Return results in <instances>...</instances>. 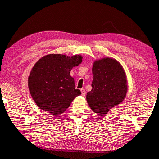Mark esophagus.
<instances>
[{"label": "esophagus", "instance_id": "34e87169", "mask_svg": "<svg viewBox=\"0 0 159 159\" xmlns=\"http://www.w3.org/2000/svg\"><path fill=\"white\" fill-rule=\"evenodd\" d=\"M81 95L82 96H85V94H86V92H85V90L84 89V88H81Z\"/></svg>", "mask_w": 159, "mask_h": 159}]
</instances>
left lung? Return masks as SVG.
Masks as SVG:
<instances>
[{
    "label": "left lung",
    "mask_w": 159,
    "mask_h": 159,
    "mask_svg": "<svg viewBox=\"0 0 159 159\" xmlns=\"http://www.w3.org/2000/svg\"><path fill=\"white\" fill-rule=\"evenodd\" d=\"M92 73V89L87 93L86 99L93 112L104 115L126 96V75L121 64L109 57L95 61Z\"/></svg>",
    "instance_id": "obj_1"
}]
</instances>
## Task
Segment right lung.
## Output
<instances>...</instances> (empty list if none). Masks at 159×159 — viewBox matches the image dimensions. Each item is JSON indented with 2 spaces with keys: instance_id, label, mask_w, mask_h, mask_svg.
Segmentation results:
<instances>
[{
  "instance_id": "add662e5",
  "label": "right lung",
  "mask_w": 159,
  "mask_h": 159,
  "mask_svg": "<svg viewBox=\"0 0 159 159\" xmlns=\"http://www.w3.org/2000/svg\"><path fill=\"white\" fill-rule=\"evenodd\" d=\"M81 61V56L49 54L36 62L28 78V88L38 107L53 115L65 111L74 98L81 95L70 73Z\"/></svg>"
}]
</instances>
